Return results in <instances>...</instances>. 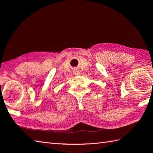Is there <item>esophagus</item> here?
<instances>
[{
	"mask_svg": "<svg viewBox=\"0 0 153 153\" xmlns=\"http://www.w3.org/2000/svg\"><path fill=\"white\" fill-rule=\"evenodd\" d=\"M74 74L76 75V76H79V75H80V72H79V71H78V70H76V71H74Z\"/></svg>",
	"mask_w": 153,
	"mask_h": 153,
	"instance_id": "obj_1",
	"label": "esophagus"
}]
</instances>
